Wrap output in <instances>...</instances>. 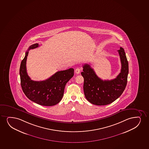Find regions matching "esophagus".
<instances>
[{"instance_id": "34e87169", "label": "esophagus", "mask_w": 149, "mask_h": 149, "mask_svg": "<svg viewBox=\"0 0 149 149\" xmlns=\"http://www.w3.org/2000/svg\"><path fill=\"white\" fill-rule=\"evenodd\" d=\"M80 71H81V69L80 68H77L75 70V72L77 74H79L80 72Z\"/></svg>"}]
</instances>
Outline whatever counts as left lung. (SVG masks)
<instances>
[{
	"instance_id": "1",
	"label": "left lung",
	"mask_w": 149,
	"mask_h": 149,
	"mask_svg": "<svg viewBox=\"0 0 149 149\" xmlns=\"http://www.w3.org/2000/svg\"><path fill=\"white\" fill-rule=\"evenodd\" d=\"M120 56L121 72L114 79L103 81L98 77L90 65L83 66L81 74L84 79V92L86 98L96 105H106L112 103L123 94L127 82L128 63L124 49L118 50Z\"/></svg>"
}]
</instances>
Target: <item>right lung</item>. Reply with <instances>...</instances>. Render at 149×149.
<instances>
[{
    "instance_id": "obj_1",
    "label": "right lung",
    "mask_w": 149,
    "mask_h": 149,
    "mask_svg": "<svg viewBox=\"0 0 149 149\" xmlns=\"http://www.w3.org/2000/svg\"><path fill=\"white\" fill-rule=\"evenodd\" d=\"M39 44H33L21 62L19 68L21 85L26 97L40 105L51 106L58 103L62 99L66 83L74 75V68L59 71L49 79L42 81L31 79L26 72V61L29 50L39 47Z\"/></svg>"
}]
</instances>
